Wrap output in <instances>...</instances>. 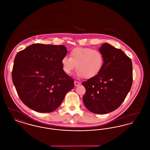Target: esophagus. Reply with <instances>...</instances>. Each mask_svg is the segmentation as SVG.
<instances>
[{
  "label": "esophagus",
  "mask_w": 150,
  "mask_h": 150,
  "mask_svg": "<svg viewBox=\"0 0 150 150\" xmlns=\"http://www.w3.org/2000/svg\"><path fill=\"white\" fill-rule=\"evenodd\" d=\"M74 84H75V86H79L80 84V83L79 82V81H74Z\"/></svg>",
  "instance_id": "1"
}]
</instances>
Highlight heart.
Here are the masks:
<instances>
[{"instance_id":"b5f03b06","label":"heart","mask_w":150,"mask_h":150,"mask_svg":"<svg viewBox=\"0 0 150 150\" xmlns=\"http://www.w3.org/2000/svg\"><path fill=\"white\" fill-rule=\"evenodd\" d=\"M70 57L64 56L61 60L64 72L71 74L76 65L77 75L86 79L93 78L97 75L104 64L102 53L91 48L76 47L71 50Z\"/></svg>"}]
</instances>
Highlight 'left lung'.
I'll return each instance as SVG.
<instances>
[{"label": "left lung", "instance_id": "obj_1", "mask_svg": "<svg viewBox=\"0 0 150 150\" xmlns=\"http://www.w3.org/2000/svg\"><path fill=\"white\" fill-rule=\"evenodd\" d=\"M104 57L100 73L82 83L86 89L83 100L86 108L97 114H105L119 107L130 90L132 62L120 49L104 43L99 48Z\"/></svg>", "mask_w": 150, "mask_h": 150}]
</instances>
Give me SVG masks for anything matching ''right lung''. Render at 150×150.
<instances>
[{
    "mask_svg": "<svg viewBox=\"0 0 150 150\" xmlns=\"http://www.w3.org/2000/svg\"><path fill=\"white\" fill-rule=\"evenodd\" d=\"M64 45L34 44L14 58L12 80L22 102L39 112H50L61 104L74 87L73 79L64 72L61 60Z\"/></svg>",
    "mask_w": 150,
    "mask_h": 150,
    "instance_id": "right-lung-1",
    "label": "right lung"
}]
</instances>
